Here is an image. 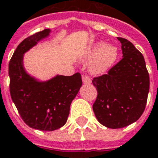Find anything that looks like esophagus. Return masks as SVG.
<instances>
[{"mask_svg":"<svg viewBox=\"0 0 158 158\" xmlns=\"http://www.w3.org/2000/svg\"><path fill=\"white\" fill-rule=\"evenodd\" d=\"M82 81L84 84H85V85H88V84H90V82H91V80H90V78L88 76L84 75L82 77Z\"/></svg>","mask_w":158,"mask_h":158,"instance_id":"obj_1","label":"esophagus"}]
</instances>
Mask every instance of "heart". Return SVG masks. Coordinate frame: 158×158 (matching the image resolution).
<instances>
[{
	"mask_svg": "<svg viewBox=\"0 0 158 158\" xmlns=\"http://www.w3.org/2000/svg\"><path fill=\"white\" fill-rule=\"evenodd\" d=\"M117 49L111 45H104L97 42L91 45L84 53L81 60H91L89 62V72L93 75H101L108 72L114 65L117 57Z\"/></svg>",
	"mask_w": 158,
	"mask_h": 158,
	"instance_id": "1",
	"label": "heart"
}]
</instances>
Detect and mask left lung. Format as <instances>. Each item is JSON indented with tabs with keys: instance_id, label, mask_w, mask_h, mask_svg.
I'll return each instance as SVG.
<instances>
[{
	"instance_id": "8db88e82",
	"label": "left lung",
	"mask_w": 158,
	"mask_h": 158,
	"mask_svg": "<svg viewBox=\"0 0 158 158\" xmlns=\"http://www.w3.org/2000/svg\"><path fill=\"white\" fill-rule=\"evenodd\" d=\"M121 43L123 58L108 72L95 77L97 97L93 111L97 120L110 129H120L143 114L149 91V75L141 52L129 40Z\"/></svg>"
}]
</instances>
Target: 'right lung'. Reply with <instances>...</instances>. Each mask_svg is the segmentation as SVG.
<instances>
[{"instance_id":"right-lung-1","label":"right lung","mask_w":158,"mask_h":158,"mask_svg":"<svg viewBox=\"0 0 158 158\" xmlns=\"http://www.w3.org/2000/svg\"><path fill=\"white\" fill-rule=\"evenodd\" d=\"M46 29L26 38L14 52L9 63L10 92L22 119L30 128L53 131L64 125L70 106L82 81L80 73L57 75L47 81L30 76L24 67V54L50 35Z\"/></svg>"}]
</instances>
